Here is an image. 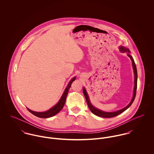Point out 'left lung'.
<instances>
[{
	"label": "left lung",
	"mask_w": 154,
	"mask_h": 154,
	"mask_svg": "<svg viewBox=\"0 0 154 154\" xmlns=\"http://www.w3.org/2000/svg\"><path fill=\"white\" fill-rule=\"evenodd\" d=\"M119 50L122 53H127L128 56L129 57H130V59H131L132 62V66H133V72H134V89H133V97H132V100L131 101V103L125 108L121 109V110H118L116 111H113V112H106V111H104L102 110L98 109L97 108H95L94 106H92V104L91 103V101L89 100V98L88 96V93L86 91V89L85 87L83 88V92L84 94V96L85 97L86 101L87 102L88 104V107L89 109V110H91V111L95 115L101 117H104V118H110V117H113L115 116H118L119 114H121L122 112H123V111H125V110H127L131 105H132L135 97H136V89H137V69H136V66L135 65L134 61L132 57V56L130 54V50L129 48L123 47V46H120L119 47Z\"/></svg>",
	"instance_id": "8db88e82"
}]
</instances>
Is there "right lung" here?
I'll use <instances>...</instances> for the list:
<instances>
[{
	"label": "right lung",
	"instance_id": "add662e5",
	"mask_svg": "<svg viewBox=\"0 0 154 154\" xmlns=\"http://www.w3.org/2000/svg\"><path fill=\"white\" fill-rule=\"evenodd\" d=\"M76 79V77H73L69 82L67 86L65 88L60 99L59 100V101H58V103L54 106L53 107H51L50 109H49L46 111L44 112H37V111H34L32 110H31L28 108H26L28 110L32 113V114H34V116L40 117V118H48V117H51L54 116V115L57 114L60 110H62L65 105V101H66V97L67 95L68 94L69 90L71 87V85L72 84V82Z\"/></svg>",
	"mask_w": 154,
	"mask_h": 154
}]
</instances>
